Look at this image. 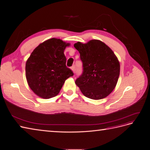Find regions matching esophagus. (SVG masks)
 Listing matches in <instances>:
<instances>
[{
	"label": "esophagus",
	"instance_id": "34e87169",
	"mask_svg": "<svg viewBox=\"0 0 150 150\" xmlns=\"http://www.w3.org/2000/svg\"><path fill=\"white\" fill-rule=\"evenodd\" d=\"M71 70L73 71L74 73H75V71H76V69H75V66H72L71 68Z\"/></svg>",
	"mask_w": 150,
	"mask_h": 150
}]
</instances>
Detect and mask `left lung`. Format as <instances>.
<instances>
[{
	"instance_id": "obj_1",
	"label": "left lung",
	"mask_w": 150,
	"mask_h": 150,
	"mask_svg": "<svg viewBox=\"0 0 150 150\" xmlns=\"http://www.w3.org/2000/svg\"><path fill=\"white\" fill-rule=\"evenodd\" d=\"M83 71L75 81L83 95L92 99L107 97L115 88L120 74V63L106 44L92 40L85 44L77 42Z\"/></svg>"
}]
</instances>
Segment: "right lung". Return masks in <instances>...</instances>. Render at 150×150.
Segmentation results:
<instances>
[{
	"instance_id": "1",
	"label": "right lung",
	"mask_w": 150,
	"mask_h": 150,
	"mask_svg": "<svg viewBox=\"0 0 150 150\" xmlns=\"http://www.w3.org/2000/svg\"><path fill=\"white\" fill-rule=\"evenodd\" d=\"M70 43L51 38L41 43L26 62V78L31 90L43 99L57 96L65 81L74 75L67 67L64 50Z\"/></svg>"
}]
</instances>
